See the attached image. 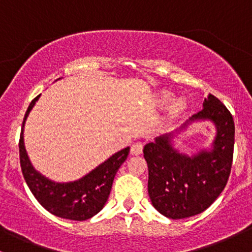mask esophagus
<instances>
[{
	"instance_id": "1",
	"label": "esophagus",
	"mask_w": 252,
	"mask_h": 252,
	"mask_svg": "<svg viewBox=\"0 0 252 252\" xmlns=\"http://www.w3.org/2000/svg\"><path fill=\"white\" fill-rule=\"evenodd\" d=\"M142 150H143V144L141 142H136L131 146V150H130V153H131L132 155H140L142 154Z\"/></svg>"
}]
</instances>
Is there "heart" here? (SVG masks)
<instances>
[{
	"instance_id": "b5f03b06",
	"label": "heart",
	"mask_w": 252,
	"mask_h": 252,
	"mask_svg": "<svg viewBox=\"0 0 252 252\" xmlns=\"http://www.w3.org/2000/svg\"><path fill=\"white\" fill-rule=\"evenodd\" d=\"M172 99H173V94H170V92L162 91L160 94V96H158V104H160L161 106H166L172 102ZM184 106H185V103L182 102V100L180 99L175 100V102H173L172 106L169 108V115L170 116H175V115H178L179 112L184 109Z\"/></svg>"
}]
</instances>
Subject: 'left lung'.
I'll list each match as a JSON object with an SVG mask.
<instances>
[{"mask_svg": "<svg viewBox=\"0 0 252 252\" xmlns=\"http://www.w3.org/2000/svg\"><path fill=\"white\" fill-rule=\"evenodd\" d=\"M202 108L180 128L158 136L143 148L150 201L167 218L184 219L204 212L222 192L230 176L235 146L232 115L211 94ZM205 120L216 128L215 138L207 149L189 156L175 148L178 134L190 124Z\"/></svg>", "mask_w": 252, "mask_h": 252, "instance_id": "left-lung-1", "label": "left lung"}]
</instances>
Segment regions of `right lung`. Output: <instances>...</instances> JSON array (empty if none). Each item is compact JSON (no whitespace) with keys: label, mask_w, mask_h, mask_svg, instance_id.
Here are the masks:
<instances>
[{"label":"right lung","mask_w":252,"mask_h":252,"mask_svg":"<svg viewBox=\"0 0 252 252\" xmlns=\"http://www.w3.org/2000/svg\"><path fill=\"white\" fill-rule=\"evenodd\" d=\"M40 96L41 94L32 100L22 122L19 142L22 174L31 192L48 212L70 220H86L96 216L106 204L115 175L128 158L130 148L126 147L112 154L108 160L78 180L67 182L51 180L34 168L25 147L26 121Z\"/></svg>","instance_id":"1"}]
</instances>
